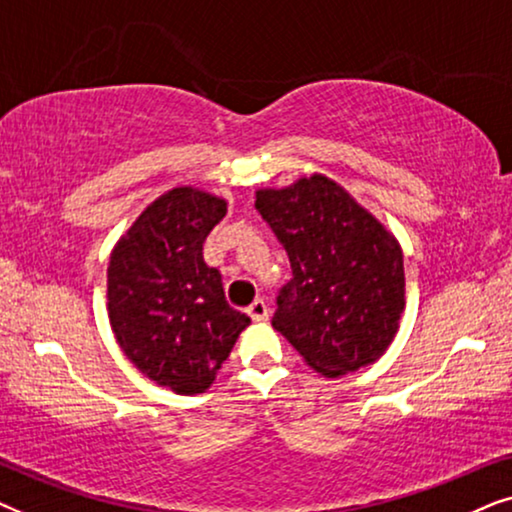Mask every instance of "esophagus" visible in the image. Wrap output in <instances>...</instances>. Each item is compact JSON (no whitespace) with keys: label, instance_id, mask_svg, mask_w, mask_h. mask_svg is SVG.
I'll return each instance as SVG.
<instances>
[{"label":"esophagus","instance_id":"34e87169","mask_svg":"<svg viewBox=\"0 0 512 512\" xmlns=\"http://www.w3.org/2000/svg\"><path fill=\"white\" fill-rule=\"evenodd\" d=\"M247 314L254 321H263V319H268V303H265L263 298H256L254 303H251L249 307H247Z\"/></svg>","mask_w":512,"mask_h":512}]
</instances>
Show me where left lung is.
I'll list each match as a JSON object with an SVG mask.
<instances>
[{"instance_id": "8db88e82", "label": "left lung", "mask_w": 512, "mask_h": 512, "mask_svg": "<svg viewBox=\"0 0 512 512\" xmlns=\"http://www.w3.org/2000/svg\"><path fill=\"white\" fill-rule=\"evenodd\" d=\"M256 209L293 272L277 293L272 326L321 375L373 363L394 340L405 305L398 242L321 174L282 191H258Z\"/></svg>"}]
</instances>
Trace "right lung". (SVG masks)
I'll list each match as a JSON object with an SVG mask.
<instances>
[{
	"label": "right lung",
	"mask_w": 512,
	"mask_h": 512,
	"mask_svg": "<svg viewBox=\"0 0 512 512\" xmlns=\"http://www.w3.org/2000/svg\"><path fill=\"white\" fill-rule=\"evenodd\" d=\"M226 216V202L172 188L139 216L111 254L109 321L118 345L160 387L202 394L228 359L247 314L228 305L221 272L202 244Z\"/></svg>",
	"instance_id": "add662e5"
}]
</instances>
